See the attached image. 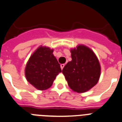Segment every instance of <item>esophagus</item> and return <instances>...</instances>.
<instances>
[{"label": "esophagus", "mask_w": 122, "mask_h": 122, "mask_svg": "<svg viewBox=\"0 0 122 122\" xmlns=\"http://www.w3.org/2000/svg\"><path fill=\"white\" fill-rule=\"evenodd\" d=\"M64 66H65V64H61V65H60V67H61V69H62V70Z\"/></svg>", "instance_id": "obj_1"}]
</instances>
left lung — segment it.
Here are the masks:
<instances>
[{
    "instance_id": "8db88e82",
    "label": "left lung",
    "mask_w": 122,
    "mask_h": 122,
    "mask_svg": "<svg viewBox=\"0 0 122 122\" xmlns=\"http://www.w3.org/2000/svg\"><path fill=\"white\" fill-rule=\"evenodd\" d=\"M72 60L65 65L62 73L68 85L75 92L88 91L98 83L101 67L93 51L86 45L70 49Z\"/></svg>"
}]
</instances>
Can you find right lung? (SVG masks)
<instances>
[{
    "instance_id": "right-lung-1",
    "label": "right lung",
    "mask_w": 122,
    "mask_h": 122,
    "mask_svg": "<svg viewBox=\"0 0 122 122\" xmlns=\"http://www.w3.org/2000/svg\"><path fill=\"white\" fill-rule=\"evenodd\" d=\"M53 52L54 49L41 45L32 54L26 64V79L39 90L50 88L57 75L62 72Z\"/></svg>"
}]
</instances>
